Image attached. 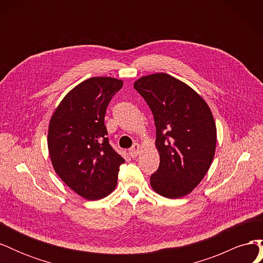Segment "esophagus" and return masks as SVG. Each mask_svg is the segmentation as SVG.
<instances>
[{"label": "esophagus", "instance_id": "esophagus-1", "mask_svg": "<svg viewBox=\"0 0 263 263\" xmlns=\"http://www.w3.org/2000/svg\"><path fill=\"white\" fill-rule=\"evenodd\" d=\"M139 148H140V147H139L138 144H134V145H133V147L129 149V155H130L132 158H135V157H136V156L138 155Z\"/></svg>", "mask_w": 263, "mask_h": 263}]
</instances>
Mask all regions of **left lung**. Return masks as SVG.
<instances>
[{"instance_id":"8db88e82","label":"left lung","mask_w":263,"mask_h":263,"mask_svg":"<svg viewBox=\"0 0 263 263\" xmlns=\"http://www.w3.org/2000/svg\"><path fill=\"white\" fill-rule=\"evenodd\" d=\"M134 87L153 112L157 129L160 164L150 184L164 197L185 196L203 180L215 155L211 109L193 89L166 73L142 77Z\"/></svg>"}]
</instances>
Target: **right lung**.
<instances>
[{
  "label": "right lung",
  "instance_id": "obj_1",
  "mask_svg": "<svg viewBox=\"0 0 263 263\" xmlns=\"http://www.w3.org/2000/svg\"><path fill=\"white\" fill-rule=\"evenodd\" d=\"M123 81L94 77L71 90L54 110L48 149L54 171L77 194L100 200L115 189L125 162L109 145L104 124L106 108Z\"/></svg>",
  "mask_w": 263,
  "mask_h": 263
}]
</instances>
